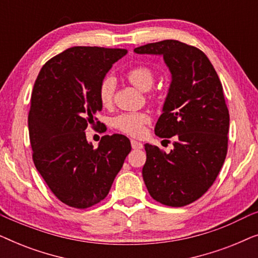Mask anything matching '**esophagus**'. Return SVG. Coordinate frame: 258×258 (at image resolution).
Returning a JSON list of instances; mask_svg holds the SVG:
<instances>
[{
	"instance_id": "34e87169",
	"label": "esophagus",
	"mask_w": 258,
	"mask_h": 258,
	"mask_svg": "<svg viewBox=\"0 0 258 258\" xmlns=\"http://www.w3.org/2000/svg\"><path fill=\"white\" fill-rule=\"evenodd\" d=\"M132 147H133V149H142L143 148V144L141 143V142H137V141H135V140H132Z\"/></svg>"
}]
</instances>
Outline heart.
Returning <instances> with one entry per match:
<instances>
[{
  "label": "heart",
  "mask_w": 258,
  "mask_h": 258,
  "mask_svg": "<svg viewBox=\"0 0 258 258\" xmlns=\"http://www.w3.org/2000/svg\"><path fill=\"white\" fill-rule=\"evenodd\" d=\"M126 80L140 90H149L155 82L154 70L148 66H136L125 74ZM115 81L111 76H105L98 86V100L103 107H110L114 101ZM151 117L147 111L123 112L112 119V126L117 132L128 136L141 137L146 132Z\"/></svg>",
  "instance_id": "heart-1"
}]
</instances>
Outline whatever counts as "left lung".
<instances>
[{
    "mask_svg": "<svg viewBox=\"0 0 258 258\" xmlns=\"http://www.w3.org/2000/svg\"><path fill=\"white\" fill-rule=\"evenodd\" d=\"M137 54L163 55L172 81L155 126L167 141L169 154L144 144L142 175L150 196L168 207H184L208 191L228 153L229 110L216 70L202 50L176 40L135 48Z\"/></svg>",
    "mask_w": 258,
    "mask_h": 258,
    "instance_id": "8db88e82",
    "label": "left lung"
}]
</instances>
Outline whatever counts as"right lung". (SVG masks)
Instances as JSON below:
<instances>
[{
    "label": "right lung",
    "instance_id": "obj_1",
    "mask_svg": "<svg viewBox=\"0 0 258 258\" xmlns=\"http://www.w3.org/2000/svg\"><path fill=\"white\" fill-rule=\"evenodd\" d=\"M128 50L73 47L42 67L28 116L33 161L51 192L67 206L87 209L107 197L132 150L119 134L87 142L88 124H100L98 86Z\"/></svg>",
    "mask_w": 258,
    "mask_h": 258
}]
</instances>
